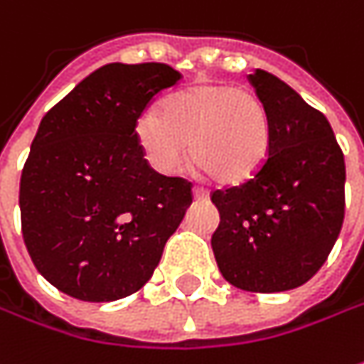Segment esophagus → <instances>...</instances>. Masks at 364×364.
I'll return each mask as SVG.
<instances>
[{"mask_svg":"<svg viewBox=\"0 0 364 364\" xmlns=\"http://www.w3.org/2000/svg\"><path fill=\"white\" fill-rule=\"evenodd\" d=\"M193 197L195 199H199V201H203V199L209 197V193H207L203 187H193Z\"/></svg>","mask_w":364,"mask_h":364,"instance_id":"1","label":"esophagus"}]
</instances>
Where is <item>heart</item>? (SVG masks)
<instances>
[{
    "instance_id": "heart-1",
    "label": "heart",
    "mask_w": 364,
    "mask_h": 364,
    "mask_svg": "<svg viewBox=\"0 0 364 364\" xmlns=\"http://www.w3.org/2000/svg\"><path fill=\"white\" fill-rule=\"evenodd\" d=\"M134 136L163 173H177L191 157L213 181L242 183L262 169L269 153V119L254 92L232 84H197L169 98L163 110L136 119Z\"/></svg>"
}]
</instances>
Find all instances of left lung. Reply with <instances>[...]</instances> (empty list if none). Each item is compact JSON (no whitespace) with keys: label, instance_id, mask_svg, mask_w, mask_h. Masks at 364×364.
<instances>
[{"label":"left lung","instance_id":"1","mask_svg":"<svg viewBox=\"0 0 364 364\" xmlns=\"http://www.w3.org/2000/svg\"><path fill=\"white\" fill-rule=\"evenodd\" d=\"M269 119V153L242 185L215 189L211 247L221 276L247 292L306 284L345 220V155L326 117L266 70L247 76Z\"/></svg>","mask_w":364,"mask_h":364}]
</instances>
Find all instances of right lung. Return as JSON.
Returning a JSON list of instances; mask_svg holds the SVG:
<instances>
[{
    "mask_svg": "<svg viewBox=\"0 0 364 364\" xmlns=\"http://www.w3.org/2000/svg\"><path fill=\"white\" fill-rule=\"evenodd\" d=\"M179 80L159 62L107 64L40 122L19 181L21 233L60 292L112 302L151 280L193 185L151 169L134 124Z\"/></svg>",
    "mask_w": 364,
    "mask_h": 364,
    "instance_id": "add662e5",
    "label": "right lung"
}]
</instances>
